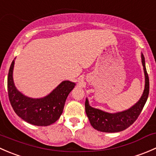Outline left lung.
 Here are the masks:
<instances>
[{"instance_id":"obj_1","label":"left lung","mask_w":156,"mask_h":156,"mask_svg":"<svg viewBox=\"0 0 156 156\" xmlns=\"http://www.w3.org/2000/svg\"><path fill=\"white\" fill-rule=\"evenodd\" d=\"M141 59L145 75V87L140 99L128 109L115 113H110L90 106L86 98L85 112L90 123L96 130L106 133L120 132L129 127L137 119L144 105L146 104L149 92V81L146 69L145 58L141 53Z\"/></svg>"}]
</instances>
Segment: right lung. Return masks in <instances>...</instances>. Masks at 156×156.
I'll list each match as a JSON object with an SVG mask.
<instances>
[{"mask_svg":"<svg viewBox=\"0 0 156 156\" xmlns=\"http://www.w3.org/2000/svg\"><path fill=\"white\" fill-rule=\"evenodd\" d=\"M15 59L12 62L7 78V90L10 104L19 117L28 123L37 126H48L59 119L66 100L75 83L63 81L48 95L41 98H31L22 94L13 81Z\"/></svg>","mask_w":156,"mask_h":156,"instance_id":"obj_1","label":"right lung"}]
</instances>
